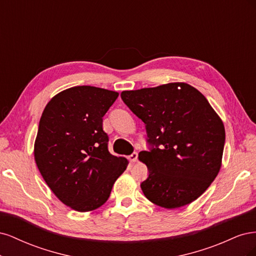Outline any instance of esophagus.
Masks as SVG:
<instances>
[{"instance_id": "obj_1", "label": "esophagus", "mask_w": 256, "mask_h": 256, "mask_svg": "<svg viewBox=\"0 0 256 256\" xmlns=\"http://www.w3.org/2000/svg\"><path fill=\"white\" fill-rule=\"evenodd\" d=\"M128 159H129L130 162H136V159H138V152H134L131 154L130 156L128 157Z\"/></svg>"}]
</instances>
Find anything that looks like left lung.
I'll return each instance as SVG.
<instances>
[{
  "label": "left lung",
  "mask_w": 256,
  "mask_h": 256,
  "mask_svg": "<svg viewBox=\"0 0 256 256\" xmlns=\"http://www.w3.org/2000/svg\"><path fill=\"white\" fill-rule=\"evenodd\" d=\"M120 97L145 124L148 150L138 154L148 168L144 196L168 209L202 196L219 173L226 143L223 122L205 96L187 83H168Z\"/></svg>",
  "instance_id": "1"
}]
</instances>
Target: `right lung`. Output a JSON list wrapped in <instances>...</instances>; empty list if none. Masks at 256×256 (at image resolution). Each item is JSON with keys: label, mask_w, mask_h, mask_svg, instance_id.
<instances>
[{"label": "right lung", "mask_w": 256, "mask_h": 256, "mask_svg": "<svg viewBox=\"0 0 256 256\" xmlns=\"http://www.w3.org/2000/svg\"><path fill=\"white\" fill-rule=\"evenodd\" d=\"M118 92L95 86L60 92L46 106L34 146L38 170L65 205L80 212L104 205L128 161L108 150L102 118Z\"/></svg>", "instance_id": "add662e5"}]
</instances>
